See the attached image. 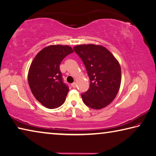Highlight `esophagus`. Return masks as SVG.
<instances>
[{
    "instance_id": "34e87169",
    "label": "esophagus",
    "mask_w": 156,
    "mask_h": 156,
    "mask_svg": "<svg viewBox=\"0 0 156 156\" xmlns=\"http://www.w3.org/2000/svg\"><path fill=\"white\" fill-rule=\"evenodd\" d=\"M72 87L73 88V89H76V83H73L72 84Z\"/></svg>"
}]
</instances>
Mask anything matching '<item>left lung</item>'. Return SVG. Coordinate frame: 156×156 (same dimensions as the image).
I'll return each instance as SVG.
<instances>
[{
  "mask_svg": "<svg viewBox=\"0 0 156 156\" xmlns=\"http://www.w3.org/2000/svg\"><path fill=\"white\" fill-rule=\"evenodd\" d=\"M73 50L83 61L90 80L89 89L81 94L84 103L93 109L103 108L112 102L119 90V63L108 50L99 45H78Z\"/></svg>",
  "mask_w": 156,
  "mask_h": 156,
  "instance_id": "8db88e82",
  "label": "left lung"
}]
</instances>
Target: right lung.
<instances>
[{"label": "right lung", "mask_w": 156, "mask_h": 156, "mask_svg": "<svg viewBox=\"0 0 156 156\" xmlns=\"http://www.w3.org/2000/svg\"><path fill=\"white\" fill-rule=\"evenodd\" d=\"M73 52L68 46H47L35 56L30 65L28 73L30 90L36 100L48 108H58L66 100L69 87L63 83L59 66Z\"/></svg>", "instance_id": "1"}]
</instances>
